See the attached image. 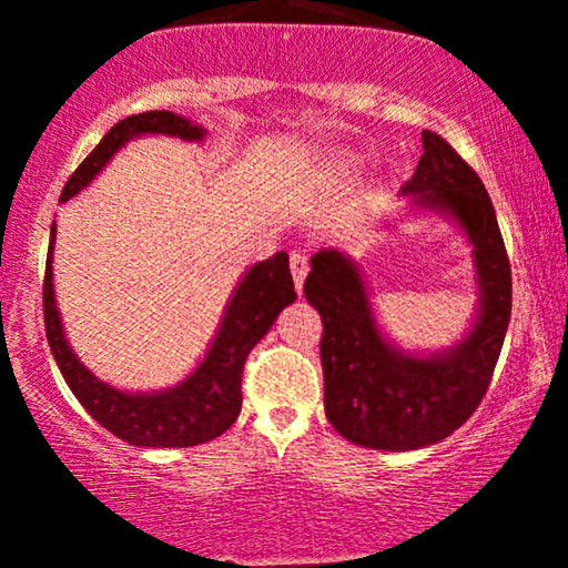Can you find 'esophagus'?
I'll return each mask as SVG.
<instances>
[{
    "label": "esophagus",
    "instance_id": "1",
    "mask_svg": "<svg viewBox=\"0 0 568 568\" xmlns=\"http://www.w3.org/2000/svg\"><path fill=\"white\" fill-rule=\"evenodd\" d=\"M306 272H310V262H306V256L302 251H293L291 253V275H293V285H296V291L304 288Z\"/></svg>",
    "mask_w": 568,
    "mask_h": 568
}]
</instances>
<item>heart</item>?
<instances>
[{
    "label": "heart",
    "instance_id": "obj_1",
    "mask_svg": "<svg viewBox=\"0 0 568 568\" xmlns=\"http://www.w3.org/2000/svg\"><path fill=\"white\" fill-rule=\"evenodd\" d=\"M357 171V162L352 160H336L334 165H331V173L336 175V179H349V175H355Z\"/></svg>",
    "mask_w": 568,
    "mask_h": 568
}]
</instances>
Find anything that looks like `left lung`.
<instances>
[{"mask_svg": "<svg viewBox=\"0 0 568 568\" xmlns=\"http://www.w3.org/2000/svg\"><path fill=\"white\" fill-rule=\"evenodd\" d=\"M416 173L400 194L414 216H438L465 234L478 304L470 328L446 349H403L376 321L371 288L349 253L321 247L304 296L323 317L325 416L344 438L382 452H416L465 425L484 400L513 306L510 262L484 181L440 135L422 130Z\"/></svg>", "mask_w": 568, "mask_h": 568, "instance_id": "obj_1", "label": "left lung"}]
</instances>
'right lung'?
I'll return each mask as SVG.
<instances>
[{"instance_id":"obj_1","label":"right lung","mask_w":568,"mask_h":568,"mask_svg":"<svg viewBox=\"0 0 568 568\" xmlns=\"http://www.w3.org/2000/svg\"><path fill=\"white\" fill-rule=\"evenodd\" d=\"M141 135H171V139L200 143L207 130L189 116L173 112L133 114L103 135L101 143L71 173L61 192V202L88 189L95 175L112 162L128 141ZM53 245L55 221L50 226V251L44 266V331L58 368L84 410L106 427L109 433L130 446L143 448H186L200 446L234 425L243 408V366L247 352L256 347L277 321L285 306L296 302L293 277L288 270V253L280 251L266 262L247 266L245 275L234 285L230 302L224 306L216 334L207 344L202 361L179 384L152 393H130L114 384L101 382L71 349L63 331L61 312L55 304L53 285Z\"/></svg>"}]
</instances>
